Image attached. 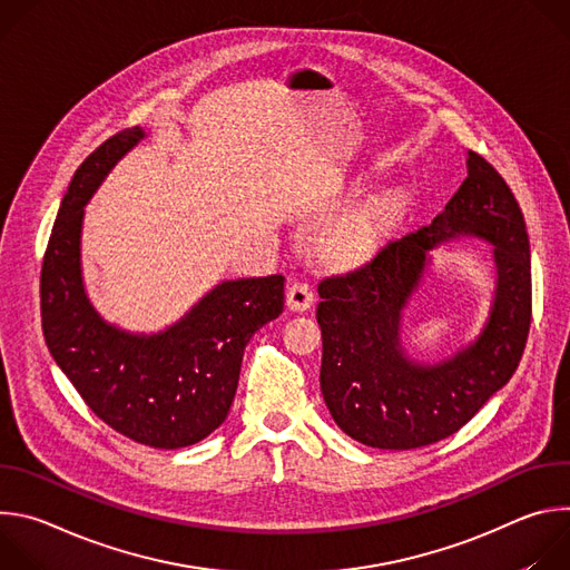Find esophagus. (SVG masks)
<instances>
[{
  "label": "esophagus",
  "mask_w": 570,
  "mask_h": 570,
  "mask_svg": "<svg viewBox=\"0 0 570 570\" xmlns=\"http://www.w3.org/2000/svg\"><path fill=\"white\" fill-rule=\"evenodd\" d=\"M315 295L306 282H293L286 293V304L291 311H306L311 308Z\"/></svg>",
  "instance_id": "1"
}]
</instances>
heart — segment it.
<instances>
[{
  "label": "heart",
  "instance_id": "heart-1",
  "mask_svg": "<svg viewBox=\"0 0 570 570\" xmlns=\"http://www.w3.org/2000/svg\"><path fill=\"white\" fill-rule=\"evenodd\" d=\"M394 216V205L387 198L370 200L367 205L343 216L330 232L332 248L347 259H361L374 253L385 238Z\"/></svg>",
  "mask_w": 570,
  "mask_h": 570
}]
</instances>
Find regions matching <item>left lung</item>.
<instances>
[{
	"mask_svg": "<svg viewBox=\"0 0 570 570\" xmlns=\"http://www.w3.org/2000/svg\"><path fill=\"white\" fill-rule=\"evenodd\" d=\"M453 235L492 242L498 291L481 336L426 366L400 347V313L416 289L428 250ZM320 390L343 433L372 449L405 451L460 431L519 367L532 317L530 240L501 174L466 153V178L433 223L403 234L361 268L317 286Z\"/></svg>",
	"mask_w": 570,
	"mask_h": 570,
	"instance_id": "8db88e82",
	"label": "left lung"
}]
</instances>
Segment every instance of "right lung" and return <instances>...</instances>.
<instances>
[{"label": "right lung", "mask_w": 570, "mask_h": 570, "mask_svg": "<svg viewBox=\"0 0 570 570\" xmlns=\"http://www.w3.org/2000/svg\"><path fill=\"white\" fill-rule=\"evenodd\" d=\"M144 137L139 126L126 128L76 169L42 262V332L99 420L139 444L183 449L225 422L243 350L284 311V277L225 279L159 334H130L106 322L83 286L80 229L92 194Z\"/></svg>", "instance_id": "1"}]
</instances>
